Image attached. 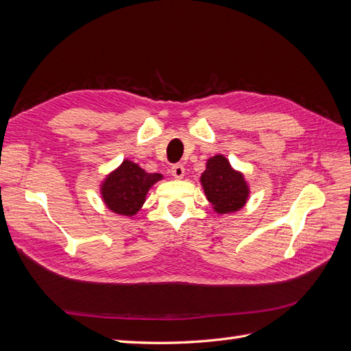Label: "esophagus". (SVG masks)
Returning <instances> with one entry per match:
<instances>
[{
  "instance_id": "obj_1",
  "label": "esophagus",
  "mask_w": 351,
  "mask_h": 351,
  "mask_svg": "<svg viewBox=\"0 0 351 351\" xmlns=\"http://www.w3.org/2000/svg\"><path fill=\"white\" fill-rule=\"evenodd\" d=\"M171 174L174 178H183L184 176V167L182 164H176L171 167Z\"/></svg>"
}]
</instances>
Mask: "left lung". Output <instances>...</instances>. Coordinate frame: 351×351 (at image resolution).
Instances as JSON below:
<instances>
[{"label": "left lung", "mask_w": 351, "mask_h": 351, "mask_svg": "<svg viewBox=\"0 0 351 351\" xmlns=\"http://www.w3.org/2000/svg\"><path fill=\"white\" fill-rule=\"evenodd\" d=\"M200 184L217 214H231L241 209L250 192L244 176L232 169L228 159L222 155L208 159Z\"/></svg>", "instance_id": "8db88e82"}]
</instances>
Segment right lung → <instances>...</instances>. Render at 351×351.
Listing matches in <instances>:
<instances>
[{"label":"right lung","instance_id":"1","mask_svg":"<svg viewBox=\"0 0 351 351\" xmlns=\"http://www.w3.org/2000/svg\"><path fill=\"white\" fill-rule=\"evenodd\" d=\"M162 180V174L146 173L137 164L124 159L101 184L104 204L115 214L132 217L141 210L149 189Z\"/></svg>","mask_w":351,"mask_h":351}]
</instances>
